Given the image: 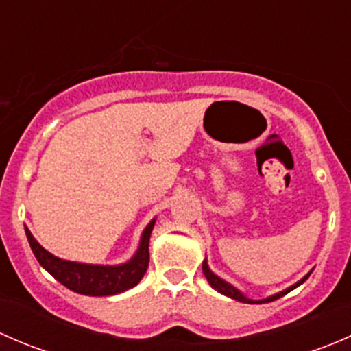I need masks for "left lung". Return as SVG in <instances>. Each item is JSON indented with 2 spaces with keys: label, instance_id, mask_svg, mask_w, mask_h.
Masks as SVG:
<instances>
[{
  "label": "left lung",
  "instance_id": "obj_1",
  "mask_svg": "<svg viewBox=\"0 0 351 351\" xmlns=\"http://www.w3.org/2000/svg\"><path fill=\"white\" fill-rule=\"evenodd\" d=\"M202 270H204V275H205V278H207V280H208V284H210L212 287H214V289L217 290V292L224 293V295L231 297V299H234V300H239V302H244V304H265V302H271V300H277V299H280L282 295H285L287 292H290V290H293V289H295L297 285L304 284V282H306L307 278H309V275H306V277H304L302 280H299V282H297L295 285L289 287V289L284 290V292H278V293H275V295L268 297V299H263V300H251V299H247V297H244L243 293L239 292L238 289H234V287H232L231 284H228V282H224V280H222V278H219L217 275H214V274H212V271L208 270V267H207V261H204V265H202Z\"/></svg>",
  "mask_w": 351,
  "mask_h": 351
}]
</instances>
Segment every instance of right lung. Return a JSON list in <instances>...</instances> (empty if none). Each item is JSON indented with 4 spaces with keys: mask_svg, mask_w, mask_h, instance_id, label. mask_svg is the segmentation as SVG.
Here are the masks:
<instances>
[{
    "mask_svg": "<svg viewBox=\"0 0 351 351\" xmlns=\"http://www.w3.org/2000/svg\"><path fill=\"white\" fill-rule=\"evenodd\" d=\"M154 222L153 219L144 229L136 256L127 263L117 265V267H101V265L61 260L35 241L28 229H25V232H27V239L38 263L67 289L83 293V295H115V293L125 292L127 289H132L134 285L139 284L141 278L146 274L147 267H149V238Z\"/></svg>",
    "mask_w": 351,
    "mask_h": 351,
    "instance_id": "right-lung-1",
    "label": "right lung"
}]
</instances>
